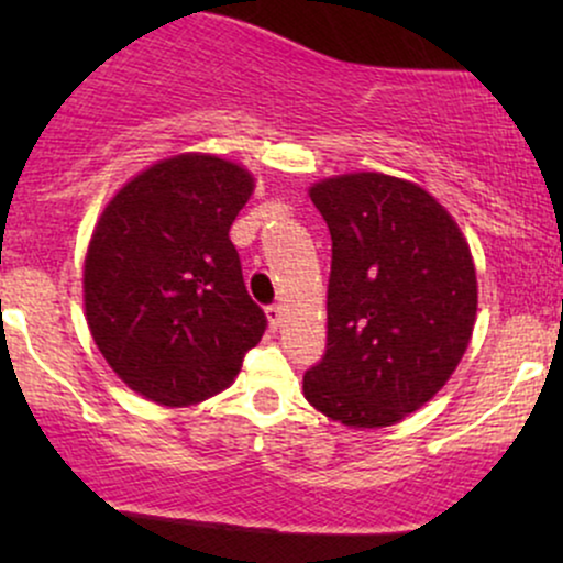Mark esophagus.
Returning a JSON list of instances; mask_svg holds the SVG:
<instances>
[{
  "label": "esophagus",
  "instance_id": "esophagus-1",
  "mask_svg": "<svg viewBox=\"0 0 563 563\" xmlns=\"http://www.w3.org/2000/svg\"><path fill=\"white\" fill-rule=\"evenodd\" d=\"M267 320H269V328H273V331H275L277 325H280V320H283V307H280V303H269V307H267Z\"/></svg>",
  "mask_w": 563,
  "mask_h": 563
}]
</instances>
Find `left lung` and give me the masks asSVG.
Masks as SVG:
<instances>
[{
    "mask_svg": "<svg viewBox=\"0 0 563 563\" xmlns=\"http://www.w3.org/2000/svg\"><path fill=\"white\" fill-rule=\"evenodd\" d=\"M333 241L328 344L303 397L333 421L378 429L442 389L476 320L466 238L423 187L376 172L309 190Z\"/></svg>",
    "mask_w": 563,
    "mask_h": 563,
    "instance_id": "obj_1",
    "label": "left lung"
}]
</instances>
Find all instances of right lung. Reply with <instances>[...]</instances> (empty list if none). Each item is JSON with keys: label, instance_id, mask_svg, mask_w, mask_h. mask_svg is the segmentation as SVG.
I'll use <instances>...</instances> for the list:
<instances>
[{"label": "right lung", "instance_id": "add662e5", "mask_svg": "<svg viewBox=\"0 0 563 563\" xmlns=\"http://www.w3.org/2000/svg\"><path fill=\"white\" fill-rule=\"evenodd\" d=\"M254 177L217 156L166 158L106 206L84 262L97 349L129 389L185 407L235 380L267 331L230 228Z\"/></svg>", "mask_w": 563, "mask_h": 563}]
</instances>
